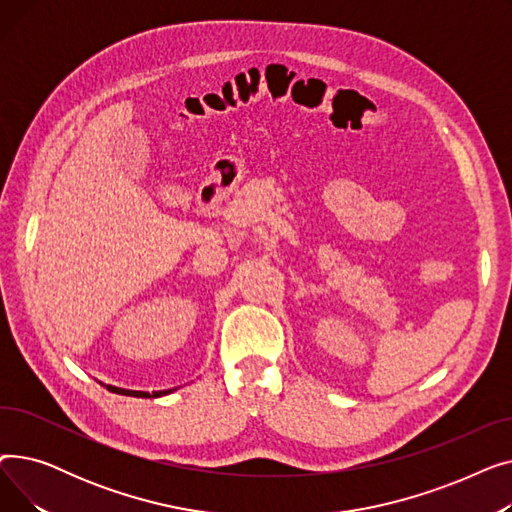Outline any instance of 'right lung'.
<instances>
[{
	"label": "right lung",
	"mask_w": 512,
	"mask_h": 512,
	"mask_svg": "<svg viewBox=\"0 0 512 512\" xmlns=\"http://www.w3.org/2000/svg\"><path fill=\"white\" fill-rule=\"evenodd\" d=\"M110 392H116V394H122V396H137V398H159V396H166L170 392H174L176 388L172 390H159V392H141V390H126V388H116V386H110V384H103Z\"/></svg>",
	"instance_id": "right-lung-1"
}]
</instances>
